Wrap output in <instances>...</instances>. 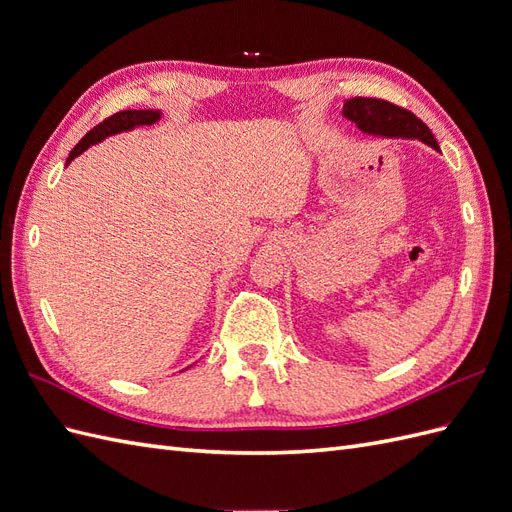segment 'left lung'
Returning <instances> with one entry per match:
<instances>
[{"mask_svg": "<svg viewBox=\"0 0 512 512\" xmlns=\"http://www.w3.org/2000/svg\"><path fill=\"white\" fill-rule=\"evenodd\" d=\"M344 115L354 121L363 132L380 136H406L421 138L423 143L438 149L436 138L425 123L418 119L408 108H401L393 102L380 98H350L344 104Z\"/></svg>", "mask_w": 512, "mask_h": 512, "instance_id": "8db88e82", "label": "left lung"}]
</instances>
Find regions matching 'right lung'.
<instances>
[{"mask_svg": "<svg viewBox=\"0 0 512 512\" xmlns=\"http://www.w3.org/2000/svg\"><path fill=\"white\" fill-rule=\"evenodd\" d=\"M160 119V113L158 111H119L111 117H106L102 123H98L96 128H91L83 138L81 143L76 145L72 151H70V158H68V164L79 156V153H83L87 147L100 143L102 138L111 136V134H117V132H126V130H132L136 126H151V123H156Z\"/></svg>", "mask_w": 512, "mask_h": 512, "instance_id": "add662e5", "label": "right lung"}]
</instances>
